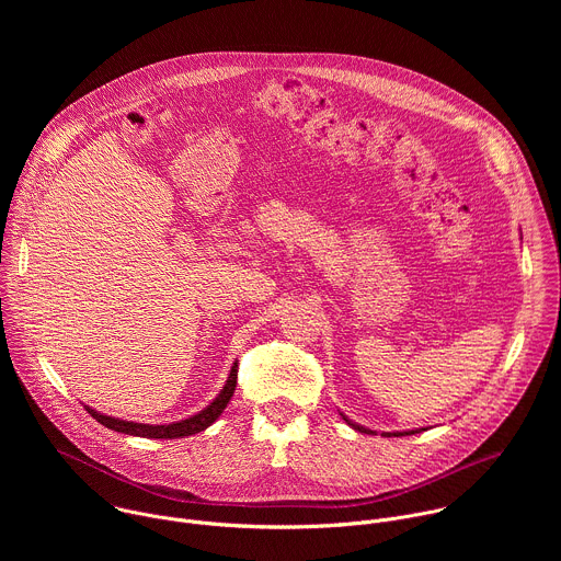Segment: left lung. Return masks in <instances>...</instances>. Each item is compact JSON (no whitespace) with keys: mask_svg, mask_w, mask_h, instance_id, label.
Segmentation results:
<instances>
[{"mask_svg":"<svg viewBox=\"0 0 561 561\" xmlns=\"http://www.w3.org/2000/svg\"><path fill=\"white\" fill-rule=\"evenodd\" d=\"M342 417H344V420L348 422V426H353L355 431H359V433H368V435L373 433V431H368V428H364V426H359V424L351 422V420H348L346 415H342ZM420 431H426V428H420ZM420 431H402V433H381V435H388V437H390V435H394V437H402V435H415V433H420Z\"/></svg>","mask_w":561,"mask_h":561,"instance_id":"obj_1","label":"left lung"}]
</instances>
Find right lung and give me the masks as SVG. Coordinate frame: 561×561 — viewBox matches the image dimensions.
<instances>
[{
    "label": "right lung",
    "instance_id": "1",
    "mask_svg": "<svg viewBox=\"0 0 561 561\" xmlns=\"http://www.w3.org/2000/svg\"><path fill=\"white\" fill-rule=\"evenodd\" d=\"M234 386H237V362L232 364L224 388L219 390V394L213 399V402L204 411H199L197 415H191L188 420H180V422H173V424H137V422H126V420H117V417L98 413L91 407H87V411L102 426H106L111 431H117V433H124V435L148 437V439H178V437H188V435L206 431L224 413L226 404L230 402V397L234 392Z\"/></svg>",
    "mask_w": 561,
    "mask_h": 561
}]
</instances>
